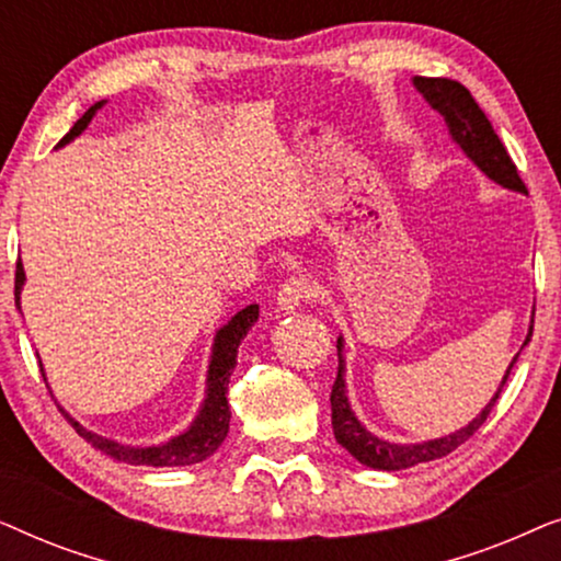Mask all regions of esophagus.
Here are the masks:
<instances>
[{
  "instance_id": "1",
  "label": "esophagus",
  "mask_w": 561,
  "mask_h": 561,
  "mask_svg": "<svg viewBox=\"0 0 561 561\" xmlns=\"http://www.w3.org/2000/svg\"><path fill=\"white\" fill-rule=\"evenodd\" d=\"M317 294L319 286L311 278H306V275H290V278L283 280V286L278 290V306L286 311L296 309V306L317 298Z\"/></svg>"
}]
</instances>
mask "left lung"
I'll list each match as a JSON object with an SVG mask.
<instances>
[{
  "label": "left lung",
  "mask_w": 561,
  "mask_h": 561,
  "mask_svg": "<svg viewBox=\"0 0 561 561\" xmlns=\"http://www.w3.org/2000/svg\"><path fill=\"white\" fill-rule=\"evenodd\" d=\"M413 83H416V89L428 99V104L442 112V117L447 119L451 137H455L459 148H462L467 156L480 165V171H485L490 179L501 183V186L524 191L526 194V183L518 175L516 163H513V158L508 156V150H505L501 137L495 135L493 125H490L478 102H474L472 94L462 87V83L455 79H428V76H419ZM531 334H534V321H531V329H528L526 342L531 340ZM336 352H342V347ZM516 359L518 355L513 357V363H516ZM513 363L508 367V373H505L501 388H497V393L493 396V401H490L485 405V411H482L470 426H465L462 432H455L444 436V439H434L424 444H388V442H380L378 436H373L370 432H365L363 424L355 419V413L350 411L347 396H344V380H342L344 365L340 355V367H336V378L332 386V428H334L336 442H340L342 447L357 459V462L373 467V470H403V467L434 462V459L447 457L449 451L462 447V444L470 439L482 424H485V419L490 416V411L495 409L497 398L503 393L505 380H508V375L513 370Z\"/></svg>",
  "instance_id": "obj_1"
}]
</instances>
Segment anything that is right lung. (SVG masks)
I'll use <instances>...</instances> for the list:
<instances>
[{
    "label": "right lung",
    "mask_w": 561,
    "mask_h": 561,
    "mask_svg": "<svg viewBox=\"0 0 561 561\" xmlns=\"http://www.w3.org/2000/svg\"><path fill=\"white\" fill-rule=\"evenodd\" d=\"M102 106V102L91 106V110L83 112V117L76 122L64 140L58 145H64L81 133L83 127L89 125V119L94 117V112ZM22 280H25V271H22V263L18 260V267H14V301L20 304V288ZM257 306H248L242 309L237 317L229 321L225 329H219L217 342H214V355H211V365H209V393H206L204 409L198 413L194 426L188 428L186 434L175 436L168 444H160V447H145V449H135V447H122V444L104 439L89 428H83L79 421H73L68 413H64L68 424L76 428V434L83 436L94 444L96 449L106 451V455L119 459V462H129V465H150V467H183V465H196L209 459L214 451L221 447L225 436L229 432V403H227V386H229V375H232V367L237 365V347H240L242 336L248 334V329L257 321Z\"/></svg>",
    "instance_id": "right-lung-1"
}]
</instances>
